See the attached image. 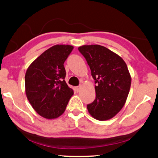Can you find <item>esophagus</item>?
Returning a JSON list of instances; mask_svg holds the SVG:
<instances>
[{"label": "esophagus", "mask_w": 158, "mask_h": 158, "mask_svg": "<svg viewBox=\"0 0 158 158\" xmlns=\"http://www.w3.org/2000/svg\"><path fill=\"white\" fill-rule=\"evenodd\" d=\"M80 89H81V86H80V85H79V86L75 87V90H76V91L77 93H79L80 91Z\"/></svg>", "instance_id": "1"}]
</instances>
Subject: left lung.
Segmentation results:
<instances>
[{
    "instance_id": "8db88e82",
    "label": "left lung",
    "mask_w": 158,
    "mask_h": 158,
    "mask_svg": "<svg viewBox=\"0 0 158 158\" xmlns=\"http://www.w3.org/2000/svg\"><path fill=\"white\" fill-rule=\"evenodd\" d=\"M91 70L96 84L95 99L87 105L88 111L99 121L113 118L126 101L131 77L125 61L116 53L98 44L78 48Z\"/></svg>"
}]
</instances>
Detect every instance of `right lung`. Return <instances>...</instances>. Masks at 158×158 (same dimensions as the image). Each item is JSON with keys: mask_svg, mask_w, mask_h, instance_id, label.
<instances>
[{"mask_svg": "<svg viewBox=\"0 0 158 158\" xmlns=\"http://www.w3.org/2000/svg\"><path fill=\"white\" fill-rule=\"evenodd\" d=\"M73 49L70 45H55L35 60L26 73L28 100L37 113L46 118L62 115L73 95L65 81L63 65Z\"/></svg>", "mask_w": 158, "mask_h": 158, "instance_id": "1", "label": "right lung"}]
</instances>
